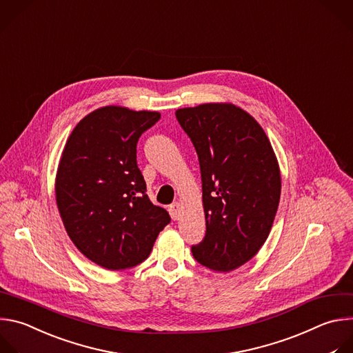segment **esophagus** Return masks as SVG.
<instances>
[{"label":"esophagus","instance_id":"esophagus-1","mask_svg":"<svg viewBox=\"0 0 353 353\" xmlns=\"http://www.w3.org/2000/svg\"><path fill=\"white\" fill-rule=\"evenodd\" d=\"M181 210H182V207H181V203H178V201L172 203V204L168 207L170 216H171V219H172V220H178V219H179V216H181Z\"/></svg>","mask_w":353,"mask_h":353}]
</instances>
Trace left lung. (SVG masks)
<instances>
[{"label":"left lung","instance_id":"obj_1","mask_svg":"<svg viewBox=\"0 0 353 353\" xmlns=\"http://www.w3.org/2000/svg\"><path fill=\"white\" fill-rule=\"evenodd\" d=\"M175 115L201 172L205 236L193 257L217 272L236 270L270 235L281 196L276 156L260 123L235 104L205 103Z\"/></svg>","mask_w":353,"mask_h":353}]
</instances>
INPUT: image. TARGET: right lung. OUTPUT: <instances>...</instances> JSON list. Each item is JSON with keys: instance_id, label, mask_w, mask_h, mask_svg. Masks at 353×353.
Masks as SVG:
<instances>
[{"instance_id": "obj_1", "label": "right lung", "mask_w": 353, "mask_h": 353, "mask_svg": "<svg viewBox=\"0 0 353 353\" xmlns=\"http://www.w3.org/2000/svg\"><path fill=\"white\" fill-rule=\"evenodd\" d=\"M161 114L121 105L88 114L69 134L55 175V200L68 236L89 260L126 270L150 254L171 221L146 194L136 145Z\"/></svg>"}]
</instances>
